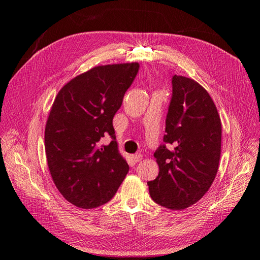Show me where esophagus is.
<instances>
[{"mask_svg": "<svg viewBox=\"0 0 260 260\" xmlns=\"http://www.w3.org/2000/svg\"><path fill=\"white\" fill-rule=\"evenodd\" d=\"M132 158H133V160H135L136 162H139V161L142 160V155H141V154H135V155H132Z\"/></svg>", "mask_w": 260, "mask_h": 260, "instance_id": "obj_1", "label": "esophagus"}]
</instances>
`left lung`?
Wrapping results in <instances>:
<instances>
[{"label": "left lung", "mask_w": 260, "mask_h": 260, "mask_svg": "<svg viewBox=\"0 0 260 260\" xmlns=\"http://www.w3.org/2000/svg\"><path fill=\"white\" fill-rule=\"evenodd\" d=\"M164 142L154 153L157 178L147 182L158 205L174 210L199 202L216 178L221 154V121L214 101L190 78L172 77Z\"/></svg>", "instance_id": "obj_1"}]
</instances>
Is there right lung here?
<instances>
[{"label": "right lung", "instance_id": "right-lung-1", "mask_svg": "<svg viewBox=\"0 0 260 260\" xmlns=\"http://www.w3.org/2000/svg\"><path fill=\"white\" fill-rule=\"evenodd\" d=\"M138 62L96 66L59 90L46 121L48 166L73 205L95 208L111 201L129 171L118 151L113 118L139 72ZM108 134V146L99 141Z\"/></svg>", "mask_w": 260, "mask_h": 260}]
</instances>
